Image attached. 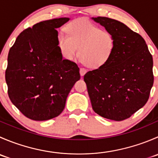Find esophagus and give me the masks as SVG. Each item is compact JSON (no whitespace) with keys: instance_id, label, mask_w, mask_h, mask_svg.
<instances>
[{"instance_id":"34e87169","label":"esophagus","mask_w":158,"mask_h":158,"mask_svg":"<svg viewBox=\"0 0 158 158\" xmlns=\"http://www.w3.org/2000/svg\"><path fill=\"white\" fill-rule=\"evenodd\" d=\"M86 72H87L86 69H85V68H80V74L82 76H83L86 73Z\"/></svg>"}]
</instances>
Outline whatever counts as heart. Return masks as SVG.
I'll list each match as a JSON object with an SVG mask.
<instances>
[{
	"label": "heart",
	"instance_id": "heart-1",
	"mask_svg": "<svg viewBox=\"0 0 158 158\" xmlns=\"http://www.w3.org/2000/svg\"><path fill=\"white\" fill-rule=\"evenodd\" d=\"M66 29L67 34L57 35V46L63 58L72 60L78 50L81 61L92 68L101 67L111 58L115 40L110 32L87 19L72 21Z\"/></svg>",
	"mask_w": 158,
	"mask_h": 158
}]
</instances>
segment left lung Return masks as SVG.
Returning a JSON list of instances; mask_svg holds the SVG:
<instances>
[{
    "label": "left lung",
    "instance_id": "left-lung-1",
    "mask_svg": "<svg viewBox=\"0 0 158 158\" xmlns=\"http://www.w3.org/2000/svg\"><path fill=\"white\" fill-rule=\"evenodd\" d=\"M113 35L109 61L84 76L92 109L105 118L123 121L147 103L154 84L153 58L145 40L122 22L92 17Z\"/></svg>",
    "mask_w": 158,
    "mask_h": 158
}]
</instances>
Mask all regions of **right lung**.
<instances>
[{
  "instance_id": "1",
  "label": "right lung",
  "mask_w": 158,
  "mask_h": 158,
  "mask_svg": "<svg viewBox=\"0 0 158 158\" xmlns=\"http://www.w3.org/2000/svg\"><path fill=\"white\" fill-rule=\"evenodd\" d=\"M68 17L44 20L20 33L9 50L5 79L11 102L28 118L46 121L63 111L80 79L77 64L63 60L57 28Z\"/></svg>"
}]
</instances>
